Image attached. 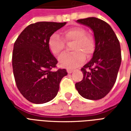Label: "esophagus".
Wrapping results in <instances>:
<instances>
[{
	"instance_id": "obj_1",
	"label": "esophagus",
	"mask_w": 131,
	"mask_h": 131,
	"mask_svg": "<svg viewBox=\"0 0 131 131\" xmlns=\"http://www.w3.org/2000/svg\"><path fill=\"white\" fill-rule=\"evenodd\" d=\"M72 70H70V69H67V73L68 74H71V73H72Z\"/></svg>"
}]
</instances>
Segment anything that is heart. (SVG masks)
I'll use <instances>...</instances> for the list:
<instances>
[{
    "instance_id": "heart-1",
    "label": "heart",
    "mask_w": 131,
    "mask_h": 131,
    "mask_svg": "<svg viewBox=\"0 0 131 131\" xmlns=\"http://www.w3.org/2000/svg\"><path fill=\"white\" fill-rule=\"evenodd\" d=\"M81 27H74L63 33L65 42H74L71 46L72 53H64L59 57V64L61 67L75 69L84 62L85 56L91 57L95 48V40ZM48 46L52 54L57 56L64 50L65 43L57 34H53L49 38Z\"/></svg>"
}]
</instances>
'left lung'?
<instances>
[{"label": "left lung", "instance_id": "1", "mask_svg": "<svg viewBox=\"0 0 131 131\" xmlns=\"http://www.w3.org/2000/svg\"><path fill=\"white\" fill-rule=\"evenodd\" d=\"M77 21L93 31L95 48L92 59L81 69L83 80L75 86L83 97L100 100L110 93L116 82L121 62L120 43L112 27L100 19L88 17Z\"/></svg>", "mask_w": 131, "mask_h": 131}]
</instances>
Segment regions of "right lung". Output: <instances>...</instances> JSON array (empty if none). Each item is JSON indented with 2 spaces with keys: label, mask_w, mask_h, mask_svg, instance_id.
Segmentation results:
<instances>
[{
  "label": "right lung",
  "mask_w": 131,
  "mask_h": 131,
  "mask_svg": "<svg viewBox=\"0 0 131 131\" xmlns=\"http://www.w3.org/2000/svg\"><path fill=\"white\" fill-rule=\"evenodd\" d=\"M66 22L39 21L26 27L15 42L13 69L16 85L32 103L43 104L57 95L60 83L67 75L66 69L53 71L57 60L50 51V36Z\"/></svg>",
  "instance_id": "obj_1"
}]
</instances>
